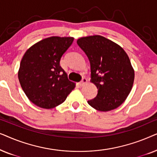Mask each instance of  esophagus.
I'll list each match as a JSON object with an SVG mask.
<instances>
[{"mask_svg":"<svg viewBox=\"0 0 157 157\" xmlns=\"http://www.w3.org/2000/svg\"><path fill=\"white\" fill-rule=\"evenodd\" d=\"M86 83H87V79L86 78H83L82 79V81H81V82L79 83V85L82 86H84Z\"/></svg>","mask_w":157,"mask_h":157,"instance_id":"34e87169","label":"esophagus"}]
</instances>
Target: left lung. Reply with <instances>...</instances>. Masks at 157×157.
Instances as JSON below:
<instances>
[{
    "instance_id": "8db88e82",
    "label": "left lung",
    "mask_w": 157,
    "mask_h": 157,
    "mask_svg": "<svg viewBox=\"0 0 157 157\" xmlns=\"http://www.w3.org/2000/svg\"><path fill=\"white\" fill-rule=\"evenodd\" d=\"M77 44L91 64L90 81L98 89L90 106L100 111H109L124 102L132 89L134 70L127 53L112 40L99 35L81 37Z\"/></svg>"
}]
</instances>
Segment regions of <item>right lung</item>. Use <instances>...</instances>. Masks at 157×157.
Returning <instances> with one entry per match:
<instances>
[{
  "label": "right lung",
  "instance_id": "right-lung-1",
  "mask_svg": "<svg viewBox=\"0 0 157 157\" xmlns=\"http://www.w3.org/2000/svg\"><path fill=\"white\" fill-rule=\"evenodd\" d=\"M74 37L51 36L30 47L21 59L18 72L23 91L40 108L51 109L62 104L76 83L68 79L60 60Z\"/></svg>",
  "mask_w": 157,
  "mask_h": 157
}]
</instances>
